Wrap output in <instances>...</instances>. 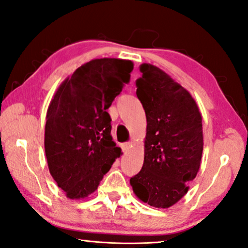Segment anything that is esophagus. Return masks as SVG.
Instances as JSON below:
<instances>
[{
	"label": "esophagus",
	"instance_id": "esophagus-1",
	"mask_svg": "<svg viewBox=\"0 0 248 248\" xmlns=\"http://www.w3.org/2000/svg\"><path fill=\"white\" fill-rule=\"evenodd\" d=\"M132 146V142H125V143H123V150L124 151V153H127V151L130 149V147Z\"/></svg>",
	"mask_w": 248,
	"mask_h": 248
}]
</instances>
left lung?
<instances>
[{
    "mask_svg": "<svg viewBox=\"0 0 248 248\" xmlns=\"http://www.w3.org/2000/svg\"><path fill=\"white\" fill-rule=\"evenodd\" d=\"M137 97L146 112L145 157L130 179L135 195L156 208H169L189 190L204 149L202 113L193 95L161 69L139 66Z\"/></svg>",
    "mask_w": 248,
    "mask_h": 248,
    "instance_id": "obj_1",
    "label": "left lung"
}]
</instances>
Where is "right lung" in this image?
Wrapping results in <instances>:
<instances>
[{"mask_svg": "<svg viewBox=\"0 0 248 248\" xmlns=\"http://www.w3.org/2000/svg\"><path fill=\"white\" fill-rule=\"evenodd\" d=\"M134 62L93 59L65 78L46 111L44 150L55 183L69 199L87 198L123 155L107 110L130 81Z\"/></svg>", "mask_w": 248, "mask_h": 248, "instance_id": "right-lung-1", "label": "right lung"}]
</instances>
